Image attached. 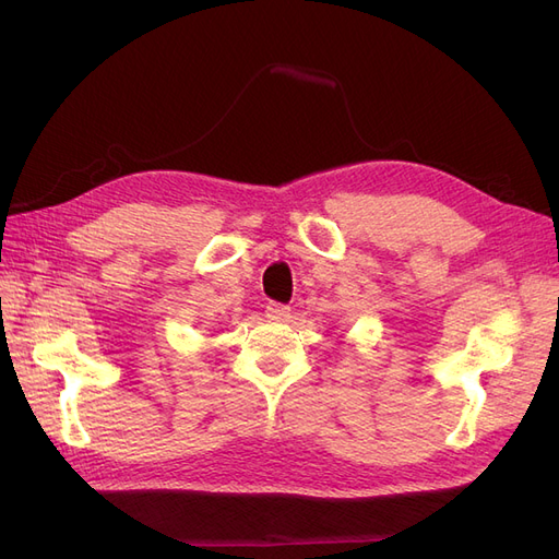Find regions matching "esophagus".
I'll return each instance as SVG.
<instances>
[{
	"label": "esophagus",
	"instance_id": "obj_1",
	"mask_svg": "<svg viewBox=\"0 0 559 559\" xmlns=\"http://www.w3.org/2000/svg\"><path fill=\"white\" fill-rule=\"evenodd\" d=\"M265 314L270 319H289L292 308L289 306H282V302H267L265 306Z\"/></svg>",
	"mask_w": 559,
	"mask_h": 559
}]
</instances>
